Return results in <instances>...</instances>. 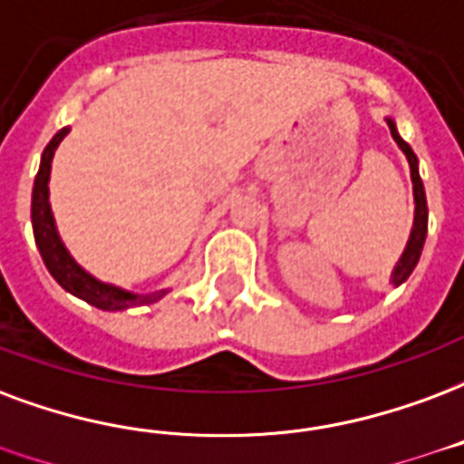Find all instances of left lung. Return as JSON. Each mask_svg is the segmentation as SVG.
Wrapping results in <instances>:
<instances>
[{
	"label": "left lung",
	"instance_id": "8db88e82",
	"mask_svg": "<svg viewBox=\"0 0 464 464\" xmlns=\"http://www.w3.org/2000/svg\"><path fill=\"white\" fill-rule=\"evenodd\" d=\"M391 130V137L396 140V145L401 147V152L406 154L408 167H411V181H413V201H415V214H413V228H411V236H408V243L403 253H401V258L393 266V273H391V285L398 287V285H403L408 280V276L413 273V267L418 266V260H420V253H423V243L425 236H428V201H425V188H423V179H420V171H418V157L411 150L403 137L398 135V127L393 122V118H386Z\"/></svg>",
	"mask_w": 464,
	"mask_h": 464
}]
</instances>
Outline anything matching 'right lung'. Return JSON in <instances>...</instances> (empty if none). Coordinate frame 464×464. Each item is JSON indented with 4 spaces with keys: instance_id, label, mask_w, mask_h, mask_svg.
<instances>
[{
    "instance_id": "1",
    "label": "right lung",
    "mask_w": 464,
    "mask_h": 464,
    "mask_svg": "<svg viewBox=\"0 0 464 464\" xmlns=\"http://www.w3.org/2000/svg\"><path fill=\"white\" fill-rule=\"evenodd\" d=\"M71 132V127L58 130L51 140L44 154H41L39 174L34 179V191H31V226H34V238L39 248L41 258L66 293L81 297L92 307L105 312L127 310V307H140V304H152L162 300L169 290H154V293H132L125 287H118L112 283H102L95 276H91L83 266H78L75 258L68 253L66 243L61 241V233L56 228V218L51 211L49 201V181H51V162L56 154L58 145L63 142V137Z\"/></svg>"
}]
</instances>
